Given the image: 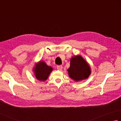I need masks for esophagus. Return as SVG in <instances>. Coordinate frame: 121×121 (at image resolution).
Here are the masks:
<instances>
[{
    "label": "esophagus",
    "mask_w": 121,
    "mask_h": 121,
    "mask_svg": "<svg viewBox=\"0 0 121 121\" xmlns=\"http://www.w3.org/2000/svg\"><path fill=\"white\" fill-rule=\"evenodd\" d=\"M57 69L59 70H61L62 69V66L61 65H57Z\"/></svg>",
    "instance_id": "obj_1"
}]
</instances>
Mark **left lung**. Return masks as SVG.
<instances>
[{
	"label": "left lung",
	"instance_id": "obj_1",
	"mask_svg": "<svg viewBox=\"0 0 121 121\" xmlns=\"http://www.w3.org/2000/svg\"><path fill=\"white\" fill-rule=\"evenodd\" d=\"M67 71L69 76L76 82L86 79L91 73L88 63L80 56L72 57L70 60V66Z\"/></svg>",
	"mask_w": 121,
	"mask_h": 121
}]
</instances>
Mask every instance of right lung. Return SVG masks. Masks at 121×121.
Segmentation results:
<instances>
[{"instance_id": "obj_1", "label": "right lung", "mask_w": 121, "mask_h": 121, "mask_svg": "<svg viewBox=\"0 0 121 121\" xmlns=\"http://www.w3.org/2000/svg\"><path fill=\"white\" fill-rule=\"evenodd\" d=\"M33 70L37 79L39 81H45L53 70V68L48 65L44 61H40L35 65Z\"/></svg>"}]
</instances>
